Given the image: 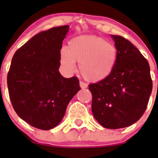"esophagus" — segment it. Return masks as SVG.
<instances>
[{
    "instance_id": "esophagus-1",
    "label": "esophagus",
    "mask_w": 158,
    "mask_h": 158,
    "mask_svg": "<svg viewBox=\"0 0 158 158\" xmlns=\"http://www.w3.org/2000/svg\"><path fill=\"white\" fill-rule=\"evenodd\" d=\"M79 85H80V87L82 89H86L87 87H88V85H87L86 83H85V82H82V81L79 82Z\"/></svg>"
}]
</instances>
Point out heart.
<instances>
[{
    "label": "heart",
    "instance_id": "heart-1",
    "mask_svg": "<svg viewBox=\"0 0 158 158\" xmlns=\"http://www.w3.org/2000/svg\"><path fill=\"white\" fill-rule=\"evenodd\" d=\"M117 56L114 44L99 36L85 35L72 39L68 49H62L60 63L69 73L76 70V63H79V71L85 80L98 82L111 74Z\"/></svg>",
    "mask_w": 158,
    "mask_h": 158
}]
</instances>
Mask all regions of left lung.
I'll list each match as a JSON object with an SVG mask.
<instances>
[{
  "instance_id": "obj_1",
  "label": "left lung",
  "mask_w": 158,
  "mask_h": 158,
  "mask_svg": "<svg viewBox=\"0 0 158 158\" xmlns=\"http://www.w3.org/2000/svg\"><path fill=\"white\" fill-rule=\"evenodd\" d=\"M117 60L111 74L89 85L92 111L104 128L118 129L138 122L147 109L152 91L148 60L125 38L111 35Z\"/></svg>"
}]
</instances>
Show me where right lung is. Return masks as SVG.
<instances>
[{
  "mask_svg": "<svg viewBox=\"0 0 158 158\" xmlns=\"http://www.w3.org/2000/svg\"><path fill=\"white\" fill-rule=\"evenodd\" d=\"M69 25L33 36L14 53L7 73L13 108L34 128L49 130L60 123L68 104L80 90L79 81L59 72L60 50Z\"/></svg>",
  "mask_w": 158,
  "mask_h": 158,
  "instance_id": "obj_1",
  "label": "right lung"
}]
</instances>
